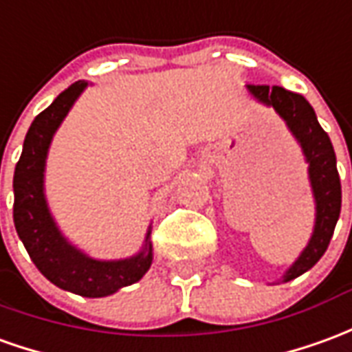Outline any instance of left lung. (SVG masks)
Wrapping results in <instances>:
<instances>
[{
	"instance_id": "1",
	"label": "left lung",
	"mask_w": 352,
	"mask_h": 352,
	"mask_svg": "<svg viewBox=\"0 0 352 352\" xmlns=\"http://www.w3.org/2000/svg\"><path fill=\"white\" fill-rule=\"evenodd\" d=\"M245 89L252 99L261 102L263 107L272 108L284 120L289 133L301 146L305 162L309 164V183L314 198V227L303 252L280 278V282H289L320 261L333 236L341 211L338 160L330 137L320 127L313 107L303 95L292 93L278 85H248Z\"/></svg>"
}]
</instances>
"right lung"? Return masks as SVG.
Segmentation results:
<instances>
[{
    "instance_id": "obj_1",
    "label": "right lung",
    "mask_w": 352,
    "mask_h": 352,
    "mask_svg": "<svg viewBox=\"0 0 352 352\" xmlns=\"http://www.w3.org/2000/svg\"><path fill=\"white\" fill-rule=\"evenodd\" d=\"M87 82H76L65 89L32 122L13 177V219L38 270L56 287L82 297H107L131 286L151 269L152 253L148 225L139 252L125 259H95L74 245L56 225L45 196V166L49 146Z\"/></svg>"
}]
</instances>
